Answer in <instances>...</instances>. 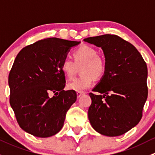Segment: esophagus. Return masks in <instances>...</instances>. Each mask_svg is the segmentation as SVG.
<instances>
[{
  "label": "esophagus",
  "instance_id": "obj_1",
  "mask_svg": "<svg viewBox=\"0 0 155 155\" xmlns=\"http://www.w3.org/2000/svg\"><path fill=\"white\" fill-rule=\"evenodd\" d=\"M84 94H85L84 92H79V91L76 92V94H77V97L79 98L81 96H82V95H83Z\"/></svg>",
  "mask_w": 155,
  "mask_h": 155
}]
</instances>
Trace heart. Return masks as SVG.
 I'll return each instance as SVG.
<instances>
[{"label":"heart","instance_id":"1","mask_svg":"<svg viewBox=\"0 0 155 155\" xmlns=\"http://www.w3.org/2000/svg\"><path fill=\"white\" fill-rule=\"evenodd\" d=\"M74 61L71 59H64L61 69L68 79H72L76 74L77 67L81 68L82 76L69 82L68 90L82 92L91 86L94 79H100L104 76L106 70L105 60L97 54V51L89 46H82L73 52Z\"/></svg>","mask_w":155,"mask_h":155}]
</instances>
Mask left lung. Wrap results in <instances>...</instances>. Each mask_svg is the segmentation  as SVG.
Returning <instances> with one entry per match:
<instances>
[{"label":"left lung","mask_w":155,"mask_h":155,"mask_svg":"<svg viewBox=\"0 0 155 155\" xmlns=\"http://www.w3.org/2000/svg\"><path fill=\"white\" fill-rule=\"evenodd\" d=\"M84 41L103 49L106 70L90 93L87 115L92 127L102 135L118 137L141 120L148 97L146 63L131 43L117 35L87 37Z\"/></svg>","instance_id":"left-lung-1"}]
</instances>
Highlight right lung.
<instances>
[{
	"label": "right lung",
	"mask_w": 155,
	"mask_h": 155,
	"mask_svg": "<svg viewBox=\"0 0 155 155\" xmlns=\"http://www.w3.org/2000/svg\"><path fill=\"white\" fill-rule=\"evenodd\" d=\"M80 42L47 38L18 52L9 74L10 104L20 127L46 138L61 130L67 112L76 101V91H64L61 69L70 48ZM55 95L50 97V94Z\"/></svg>",
	"instance_id": "obj_1"
}]
</instances>
